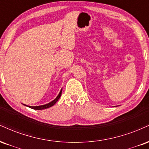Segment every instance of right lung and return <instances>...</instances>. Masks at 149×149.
<instances>
[{"label": "right lung", "instance_id": "right-lung-1", "mask_svg": "<svg viewBox=\"0 0 149 149\" xmlns=\"http://www.w3.org/2000/svg\"><path fill=\"white\" fill-rule=\"evenodd\" d=\"M61 93H62V89L61 90L60 93H59L58 95H57V97H56L55 99L54 100H52V102H50L49 103H47L46 104H43V105H40V106H28L26 105V104H24V105L28 107L29 108H31V109H36V110H42V109H47V108H49L51 107H52L54 104H56V103L57 102V101L58 100L59 98L61 97Z\"/></svg>", "mask_w": 149, "mask_h": 149}]
</instances>
